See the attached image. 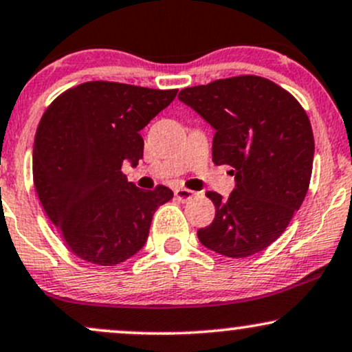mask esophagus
I'll use <instances>...</instances> for the list:
<instances>
[{"label": "esophagus", "instance_id": "1", "mask_svg": "<svg viewBox=\"0 0 352 352\" xmlns=\"http://www.w3.org/2000/svg\"><path fill=\"white\" fill-rule=\"evenodd\" d=\"M193 197H195V192H192V190H188V188H177L175 190V198L182 203L192 200Z\"/></svg>", "mask_w": 352, "mask_h": 352}]
</instances>
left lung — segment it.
I'll return each mask as SVG.
<instances>
[{"label": "left lung", "mask_w": 352, "mask_h": 352, "mask_svg": "<svg viewBox=\"0 0 352 352\" xmlns=\"http://www.w3.org/2000/svg\"><path fill=\"white\" fill-rule=\"evenodd\" d=\"M179 100L214 129L213 162L231 165L236 182L228 200L206 192L217 213L198 239L232 259L264 251L308 192L315 141L307 113L289 91L256 75L184 88Z\"/></svg>", "instance_id": "obj_1"}]
</instances>
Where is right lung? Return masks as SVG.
<instances>
[{
  "mask_svg": "<svg viewBox=\"0 0 352 352\" xmlns=\"http://www.w3.org/2000/svg\"><path fill=\"white\" fill-rule=\"evenodd\" d=\"M116 82H87L45 109L32 151L34 187L45 214L80 259L116 265L146 244L170 188L141 190L121 172L144 154L141 129L175 98Z\"/></svg>",
  "mask_w": 352,
  "mask_h": 352,
  "instance_id": "add662e5",
  "label": "right lung"
}]
</instances>
